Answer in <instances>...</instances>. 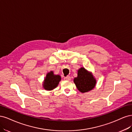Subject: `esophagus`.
<instances>
[{
    "label": "esophagus",
    "mask_w": 132,
    "mask_h": 132,
    "mask_svg": "<svg viewBox=\"0 0 132 132\" xmlns=\"http://www.w3.org/2000/svg\"><path fill=\"white\" fill-rule=\"evenodd\" d=\"M64 79L66 80H71V77H70V76H67V77H64Z\"/></svg>",
    "instance_id": "esophagus-1"
}]
</instances>
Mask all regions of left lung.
Returning <instances> with one entry per match:
<instances>
[{"label": "left lung", "mask_w": 132, "mask_h": 132, "mask_svg": "<svg viewBox=\"0 0 132 132\" xmlns=\"http://www.w3.org/2000/svg\"><path fill=\"white\" fill-rule=\"evenodd\" d=\"M73 82L78 90L81 93L92 90L96 83V80L92 72L88 71L84 67L78 70L77 77L74 78Z\"/></svg>", "instance_id": "obj_1"}]
</instances>
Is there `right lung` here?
Returning <instances> with one entry per match:
<instances>
[{"instance_id":"right-lung-1","label":"right lung","mask_w":132,"mask_h":132,"mask_svg":"<svg viewBox=\"0 0 132 132\" xmlns=\"http://www.w3.org/2000/svg\"><path fill=\"white\" fill-rule=\"evenodd\" d=\"M61 79L60 75H55L53 71H50L46 74L44 80L43 87L44 89L47 90H52L56 88Z\"/></svg>"}]
</instances>
